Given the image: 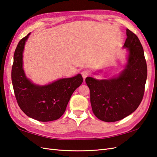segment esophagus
Instances as JSON below:
<instances>
[{
    "mask_svg": "<svg viewBox=\"0 0 157 157\" xmlns=\"http://www.w3.org/2000/svg\"><path fill=\"white\" fill-rule=\"evenodd\" d=\"M81 75H82V78H83L84 79L86 78V77H87V76L90 75V72H88V71H85V70H84V71H82V72H81Z\"/></svg>",
    "mask_w": 157,
    "mask_h": 157,
    "instance_id": "esophagus-1",
    "label": "esophagus"
}]
</instances>
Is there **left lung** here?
I'll return each mask as SVG.
<instances>
[{
    "instance_id": "obj_1",
    "label": "left lung",
    "mask_w": 157,
    "mask_h": 157,
    "mask_svg": "<svg viewBox=\"0 0 157 157\" xmlns=\"http://www.w3.org/2000/svg\"><path fill=\"white\" fill-rule=\"evenodd\" d=\"M124 48L128 51L125 68L117 76L98 80L87 77L94 114L99 120L113 122L122 120L136 110L144 94L147 65L140 40L126 29Z\"/></svg>"
}]
</instances>
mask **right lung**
Returning <instances> with one entry per match:
<instances>
[{
	"instance_id": "1",
	"label": "right lung",
	"mask_w": 157,
	"mask_h": 157,
	"mask_svg": "<svg viewBox=\"0 0 157 157\" xmlns=\"http://www.w3.org/2000/svg\"><path fill=\"white\" fill-rule=\"evenodd\" d=\"M30 33L20 41L14 52L11 81L15 96L20 108L29 117L40 122L56 120L64 113L72 94L82 84V77L78 74L46 85L33 83L22 66L24 48Z\"/></svg>"
}]
</instances>
